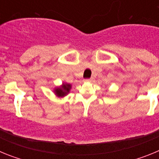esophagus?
<instances>
[{
    "instance_id": "1",
    "label": "esophagus",
    "mask_w": 159,
    "mask_h": 159,
    "mask_svg": "<svg viewBox=\"0 0 159 159\" xmlns=\"http://www.w3.org/2000/svg\"><path fill=\"white\" fill-rule=\"evenodd\" d=\"M93 80V79H85V80H84V81H85V82H92V81Z\"/></svg>"
}]
</instances>
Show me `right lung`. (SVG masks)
<instances>
[{
	"label": "right lung",
	"instance_id": "1",
	"mask_svg": "<svg viewBox=\"0 0 159 159\" xmlns=\"http://www.w3.org/2000/svg\"><path fill=\"white\" fill-rule=\"evenodd\" d=\"M71 88V85L69 84H64L62 88H58L56 90V93L59 96H64L66 94L69 92V90Z\"/></svg>",
	"mask_w": 159,
	"mask_h": 159
}]
</instances>
